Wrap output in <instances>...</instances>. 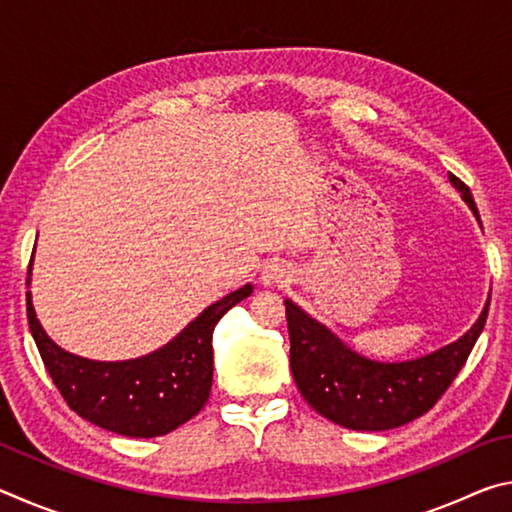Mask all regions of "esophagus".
Listing matches in <instances>:
<instances>
[{
  "mask_svg": "<svg viewBox=\"0 0 512 512\" xmlns=\"http://www.w3.org/2000/svg\"><path fill=\"white\" fill-rule=\"evenodd\" d=\"M291 280L289 275V268L280 264V262H268L262 271V284L266 287H282V284H287Z\"/></svg>",
  "mask_w": 512,
  "mask_h": 512,
  "instance_id": "1",
  "label": "esophagus"
}]
</instances>
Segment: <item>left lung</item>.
<instances>
[{"label":"left lung","instance_id":"left-lung-1","mask_svg":"<svg viewBox=\"0 0 512 512\" xmlns=\"http://www.w3.org/2000/svg\"><path fill=\"white\" fill-rule=\"evenodd\" d=\"M479 219L470 187L449 173ZM287 305L291 372L307 404L323 418L354 431H386L427 413L465 366L488 318L490 298L476 323L454 343L409 361H375L354 352L296 302Z\"/></svg>","mask_w":512,"mask_h":512}]
</instances>
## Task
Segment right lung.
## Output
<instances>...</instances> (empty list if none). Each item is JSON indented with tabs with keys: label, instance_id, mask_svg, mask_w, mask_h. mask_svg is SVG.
I'll return each instance as SVG.
<instances>
[{
	"label": "right lung",
	"instance_id": "right-lung-1",
	"mask_svg": "<svg viewBox=\"0 0 512 512\" xmlns=\"http://www.w3.org/2000/svg\"><path fill=\"white\" fill-rule=\"evenodd\" d=\"M250 293L253 284H244L203 309L167 345L126 361H94L60 348L42 329L31 291L27 316L40 357L69 409L119 436L155 438L178 429L205 406L214 370L212 332L225 311Z\"/></svg>",
	"mask_w": 512,
	"mask_h": 512
}]
</instances>
